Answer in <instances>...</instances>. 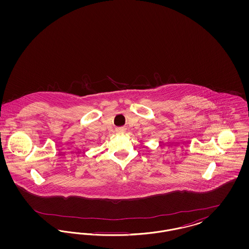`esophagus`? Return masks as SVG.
<instances>
[{
  "label": "esophagus",
  "instance_id": "esophagus-1",
  "mask_svg": "<svg viewBox=\"0 0 249 249\" xmlns=\"http://www.w3.org/2000/svg\"><path fill=\"white\" fill-rule=\"evenodd\" d=\"M119 132H124L125 131V128H120L119 129Z\"/></svg>",
  "mask_w": 249,
  "mask_h": 249
}]
</instances>
